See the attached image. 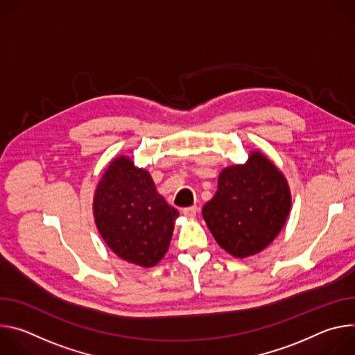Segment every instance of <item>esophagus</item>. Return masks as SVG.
<instances>
[{
    "label": "esophagus",
    "mask_w": 355,
    "mask_h": 355,
    "mask_svg": "<svg viewBox=\"0 0 355 355\" xmlns=\"http://www.w3.org/2000/svg\"><path fill=\"white\" fill-rule=\"evenodd\" d=\"M198 214V208L196 207H189V208H184L182 209V215L187 218H195Z\"/></svg>",
    "instance_id": "1"
}]
</instances>
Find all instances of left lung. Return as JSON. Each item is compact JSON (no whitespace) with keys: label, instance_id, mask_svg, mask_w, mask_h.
I'll return each mask as SVG.
<instances>
[{"label":"left lung","instance_id":"obj_1","mask_svg":"<svg viewBox=\"0 0 355 355\" xmlns=\"http://www.w3.org/2000/svg\"><path fill=\"white\" fill-rule=\"evenodd\" d=\"M292 207L285 175L260 150L223 168L218 191L202 208L216 243L236 259L259 254L282 230Z\"/></svg>","mask_w":355,"mask_h":355}]
</instances>
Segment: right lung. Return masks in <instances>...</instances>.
Returning <instances> with one entry per match:
<instances>
[{
  "label": "right lung",
  "mask_w": 355,
  "mask_h": 355,
  "mask_svg": "<svg viewBox=\"0 0 355 355\" xmlns=\"http://www.w3.org/2000/svg\"><path fill=\"white\" fill-rule=\"evenodd\" d=\"M92 214L105 244L122 260L150 268L168 250L180 212L157 192L147 170L115 157L98 181Z\"/></svg>",
  "instance_id": "add662e5"
}]
</instances>
